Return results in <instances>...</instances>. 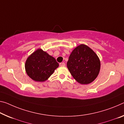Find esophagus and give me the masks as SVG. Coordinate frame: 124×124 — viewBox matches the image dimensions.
<instances>
[{
  "instance_id": "obj_1",
  "label": "esophagus",
  "mask_w": 124,
  "mask_h": 124,
  "mask_svg": "<svg viewBox=\"0 0 124 124\" xmlns=\"http://www.w3.org/2000/svg\"><path fill=\"white\" fill-rule=\"evenodd\" d=\"M60 66L61 67H64V66H65V63H64V62H61L60 63Z\"/></svg>"
}]
</instances>
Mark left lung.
<instances>
[{"mask_svg":"<svg viewBox=\"0 0 124 124\" xmlns=\"http://www.w3.org/2000/svg\"><path fill=\"white\" fill-rule=\"evenodd\" d=\"M67 66L73 77L78 83L88 84L93 82L99 74L101 62L91 48L81 44L73 50Z\"/></svg>","mask_w":124,"mask_h":124,"instance_id":"left-lung-1","label":"left lung"}]
</instances>
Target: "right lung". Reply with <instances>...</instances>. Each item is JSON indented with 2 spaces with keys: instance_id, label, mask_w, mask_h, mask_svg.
Masks as SVG:
<instances>
[{
  "instance_id": "obj_1",
  "label": "right lung",
  "mask_w": 124,
  "mask_h": 124,
  "mask_svg": "<svg viewBox=\"0 0 124 124\" xmlns=\"http://www.w3.org/2000/svg\"><path fill=\"white\" fill-rule=\"evenodd\" d=\"M59 66L56 59L39 48L27 58L25 67L27 75L36 82H44Z\"/></svg>"
}]
</instances>
